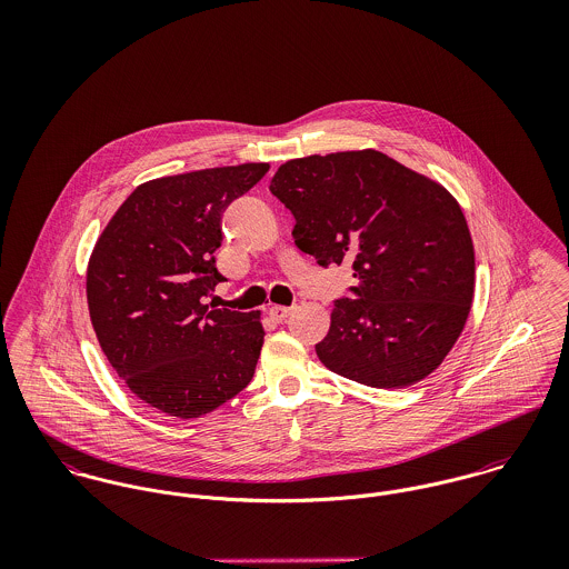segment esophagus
I'll return each instance as SVG.
<instances>
[{"instance_id":"obj_1","label":"esophagus","mask_w":569,"mask_h":569,"mask_svg":"<svg viewBox=\"0 0 569 569\" xmlns=\"http://www.w3.org/2000/svg\"><path fill=\"white\" fill-rule=\"evenodd\" d=\"M291 311H293V309H287V307H271V309H269V318H271L273 322H284V320L291 316Z\"/></svg>"}]
</instances>
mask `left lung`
I'll return each instance as SVG.
<instances>
[{
	"label": "left lung",
	"instance_id": "obj_1",
	"mask_svg": "<svg viewBox=\"0 0 569 569\" xmlns=\"http://www.w3.org/2000/svg\"><path fill=\"white\" fill-rule=\"evenodd\" d=\"M293 214V241L322 267L348 262L355 300H337L316 346L328 370L370 388L431 375L465 330L476 249L456 197L375 151L282 163L269 181Z\"/></svg>",
	"mask_w": 569,
	"mask_h": 569
}]
</instances>
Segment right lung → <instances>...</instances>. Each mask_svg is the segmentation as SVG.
Instances as JSON below:
<instances>
[{
  "instance_id": "obj_1",
  "label": "right lung",
  "mask_w": 569,
  "mask_h": 569,
  "mask_svg": "<svg viewBox=\"0 0 569 569\" xmlns=\"http://www.w3.org/2000/svg\"><path fill=\"white\" fill-rule=\"evenodd\" d=\"M269 163L192 170L140 183L116 210L87 262V307L98 343L124 386L174 418H199L253 377L260 311L210 309L223 276V210Z\"/></svg>"
}]
</instances>
